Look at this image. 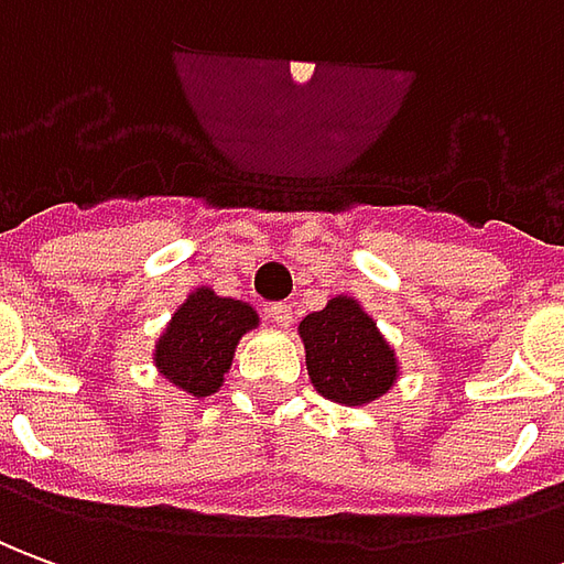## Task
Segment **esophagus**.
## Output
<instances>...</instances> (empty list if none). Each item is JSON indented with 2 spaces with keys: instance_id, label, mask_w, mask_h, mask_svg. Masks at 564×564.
<instances>
[{
  "instance_id": "esophagus-1",
  "label": "esophagus",
  "mask_w": 564,
  "mask_h": 564,
  "mask_svg": "<svg viewBox=\"0 0 564 564\" xmlns=\"http://www.w3.org/2000/svg\"><path fill=\"white\" fill-rule=\"evenodd\" d=\"M267 313H270V319H273L279 328H289L291 322H294V306L285 304V301H282V304H273Z\"/></svg>"
}]
</instances>
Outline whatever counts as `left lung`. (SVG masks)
I'll list each match as a JSON object with an SVG mask.
<instances>
[{
  "instance_id": "left-lung-1",
  "label": "left lung",
  "mask_w": 564,
  "mask_h": 564,
  "mask_svg": "<svg viewBox=\"0 0 564 564\" xmlns=\"http://www.w3.org/2000/svg\"><path fill=\"white\" fill-rule=\"evenodd\" d=\"M297 332L313 387L337 405H368L390 393L399 378L395 352L378 332V322L347 294H337L325 310L310 313Z\"/></svg>"
}]
</instances>
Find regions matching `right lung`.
Masks as SVG:
<instances>
[{
	"label": "right lung",
	"mask_w": 564,
	"mask_h": 564,
	"mask_svg": "<svg viewBox=\"0 0 564 564\" xmlns=\"http://www.w3.org/2000/svg\"><path fill=\"white\" fill-rule=\"evenodd\" d=\"M258 322L254 306L202 285L177 306L156 340L153 362L159 375L189 395L217 393L230 371L236 344L245 332L258 328Z\"/></svg>",
	"instance_id": "right-lung-1"
}]
</instances>
